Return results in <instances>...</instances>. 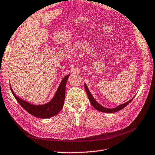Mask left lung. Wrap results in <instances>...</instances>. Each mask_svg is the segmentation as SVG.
Masks as SVG:
<instances>
[{
	"instance_id": "left-lung-1",
	"label": "left lung",
	"mask_w": 155,
	"mask_h": 155,
	"mask_svg": "<svg viewBox=\"0 0 155 155\" xmlns=\"http://www.w3.org/2000/svg\"><path fill=\"white\" fill-rule=\"evenodd\" d=\"M84 86H85V91L87 92V96H88V98L89 99V101H90V103L91 104V105H93V107L95 109H96L97 110V111H101V112H105V113H115V112H117L119 111V110H121L122 109H123L125 107H126L127 105H128L129 103L131 101L133 100L132 98L130 100H129V101H127L126 103H125V104H121L119 106L117 107H115V108H113V109H109V108H106V107H103L102 105H101L100 104H99V103H97V101H96L95 100V99L93 97V95H91V94L90 93V91H89V89L87 88V86L86 85V84H84Z\"/></svg>"
}]
</instances>
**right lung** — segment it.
Masks as SVG:
<instances>
[{"mask_svg": "<svg viewBox=\"0 0 155 155\" xmlns=\"http://www.w3.org/2000/svg\"><path fill=\"white\" fill-rule=\"evenodd\" d=\"M69 76H70V74L64 78L53 99L48 104L42 105H32L22 100V99L17 97L15 95L12 91L11 86H10V87L16 101L30 114L38 118H50L56 115L63 108L65 99V93H66V85Z\"/></svg>", "mask_w": 155, "mask_h": 155, "instance_id": "add662e5", "label": "right lung"}]
</instances>
